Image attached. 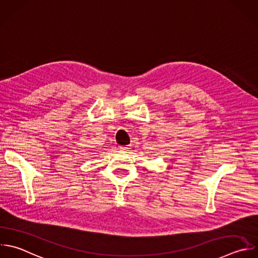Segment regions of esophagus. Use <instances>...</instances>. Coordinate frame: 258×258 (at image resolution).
Wrapping results in <instances>:
<instances>
[{"label": "esophagus", "instance_id": "34e87169", "mask_svg": "<svg viewBox=\"0 0 258 258\" xmlns=\"http://www.w3.org/2000/svg\"><path fill=\"white\" fill-rule=\"evenodd\" d=\"M130 148V146L129 145H126V146H120V149H122V150H128Z\"/></svg>", "mask_w": 258, "mask_h": 258}]
</instances>
